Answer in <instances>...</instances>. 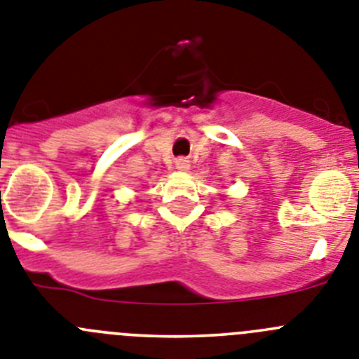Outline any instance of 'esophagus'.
Returning <instances> with one entry per match:
<instances>
[{
    "label": "esophagus",
    "mask_w": 359,
    "mask_h": 359,
    "mask_svg": "<svg viewBox=\"0 0 359 359\" xmlns=\"http://www.w3.org/2000/svg\"><path fill=\"white\" fill-rule=\"evenodd\" d=\"M175 168L179 172H186V170H189V161H186L184 157H179V159L175 161Z\"/></svg>",
    "instance_id": "obj_1"
}]
</instances>
